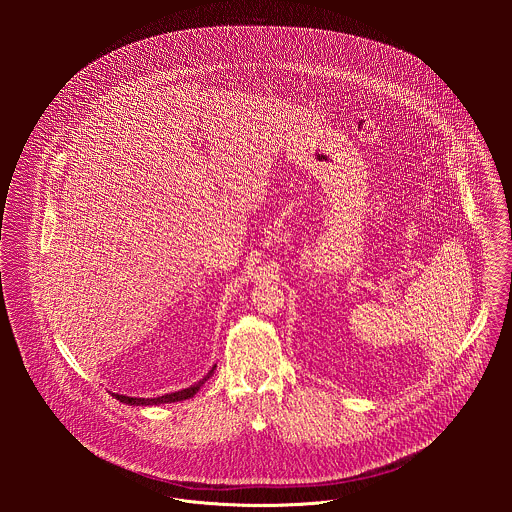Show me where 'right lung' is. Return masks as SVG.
<instances>
[{
	"instance_id": "1",
	"label": "right lung",
	"mask_w": 512,
	"mask_h": 512,
	"mask_svg": "<svg viewBox=\"0 0 512 512\" xmlns=\"http://www.w3.org/2000/svg\"><path fill=\"white\" fill-rule=\"evenodd\" d=\"M213 370H215V366H213ZM213 370H211L203 380L195 382V384L189 386V388H183V390H179V392H173V394H165V396H157V398H132V396H124V394H112V396H116L120 402L130 404V406H153V404H169V402L187 400V398H191L193 394H197V390L207 382V378L213 374Z\"/></svg>"
}]
</instances>
